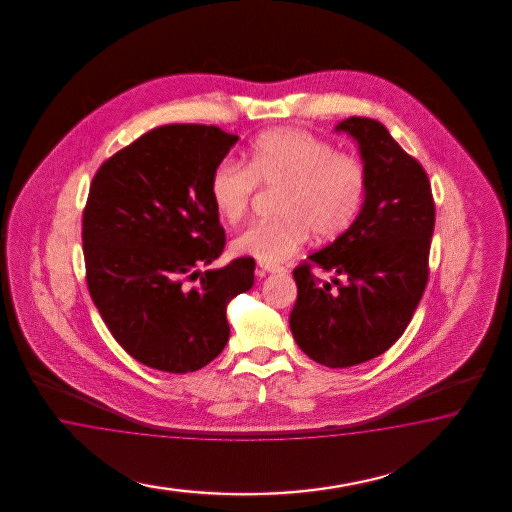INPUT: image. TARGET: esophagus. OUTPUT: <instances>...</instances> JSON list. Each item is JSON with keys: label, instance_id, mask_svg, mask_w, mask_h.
<instances>
[{"label": "esophagus", "instance_id": "1", "mask_svg": "<svg viewBox=\"0 0 512 512\" xmlns=\"http://www.w3.org/2000/svg\"><path fill=\"white\" fill-rule=\"evenodd\" d=\"M259 268H261L263 272H272V274H283V272H287V268L281 266V264L259 263Z\"/></svg>", "mask_w": 512, "mask_h": 512}]
</instances>
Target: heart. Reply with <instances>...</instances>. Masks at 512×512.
<instances>
[{
	"mask_svg": "<svg viewBox=\"0 0 512 512\" xmlns=\"http://www.w3.org/2000/svg\"><path fill=\"white\" fill-rule=\"evenodd\" d=\"M259 186L276 189L272 219L253 223L233 242L240 255L276 264L293 257L311 233L334 240L357 221L366 201L368 171L357 155L296 127L257 135L246 165L221 161L210 176V199L227 225L246 216Z\"/></svg>",
	"mask_w": 512,
	"mask_h": 512,
	"instance_id": "obj_1",
	"label": "heart"
}]
</instances>
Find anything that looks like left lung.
I'll list each match as a JSON object with an SVG mask.
<instances>
[{"label": "left lung", "mask_w": 512, "mask_h": 512, "mask_svg": "<svg viewBox=\"0 0 512 512\" xmlns=\"http://www.w3.org/2000/svg\"><path fill=\"white\" fill-rule=\"evenodd\" d=\"M336 131L357 139L366 201L349 231L293 270L289 325L311 360L347 368L383 355L411 323L430 274L435 204L428 174L381 122L351 116ZM313 267L336 273L337 287Z\"/></svg>", "instance_id": "8db88e82"}]
</instances>
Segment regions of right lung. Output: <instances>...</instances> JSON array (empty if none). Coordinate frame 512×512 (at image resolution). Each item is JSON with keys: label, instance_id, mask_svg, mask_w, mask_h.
<instances>
[{"label": "right lung", "instance_id": "1", "mask_svg": "<svg viewBox=\"0 0 512 512\" xmlns=\"http://www.w3.org/2000/svg\"><path fill=\"white\" fill-rule=\"evenodd\" d=\"M236 140L216 125H161L93 176L82 216L88 291L114 340L154 370L210 364L231 334L227 304L253 285V257L197 270L227 242L210 176Z\"/></svg>", "mask_w": 512, "mask_h": 512}]
</instances>
